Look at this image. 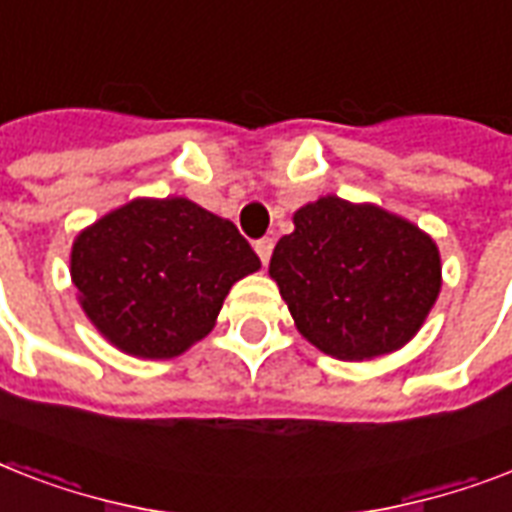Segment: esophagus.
Returning <instances> with one entry per match:
<instances>
[{
	"label": "esophagus",
	"instance_id": "34e87169",
	"mask_svg": "<svg viewBox=\"0 0 512 512\" xmlns=\"http://www.w3.org/2000/svg\"><path fill=\"white\" fill-rule=\"evenodd\" d=\"M255 252H257V257H260V263L268 265V260H271V255H273V239L255 241Z\"/></svg>",
	"mask_w": 512,
	"mask_h": 512
}]
</instances>
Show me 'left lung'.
Segmentation results:
<instances>
[{"label": "left lung", "mask_w": 512, "mask_h": 512, "mask_svg": "<svg viewBox=\"0 0 512 512\" xmlns=\"http://www.w3.org/2000/svg\"><path fill=\"white\" fill-rule=\"evenodd\" d=\"M292 220L268 273L297 332L342 361L404 348L441 292L436 241L404 217L337 196L305 204Z\"/></svg>", "instance_id": "obj_1"}]
</instances>
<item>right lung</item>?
<instances>
[{"label":"right lung","mask_w":512,"mask_h":512,"mask_svg":"<svg viewBox=\"0 0 512 512\" xmlns=\"http://www.w3.org/2000/svg\"><path fill=\"white\" fill-rule=\"evenodd\" d=\"M257 268L231 220L183 196L132 199L71 247L82 311L111 345L140 358H175L207 337L225 295Z\"/></svg>","instance_id":"obj_1"}]
</instances>
